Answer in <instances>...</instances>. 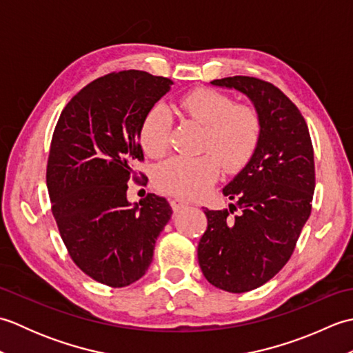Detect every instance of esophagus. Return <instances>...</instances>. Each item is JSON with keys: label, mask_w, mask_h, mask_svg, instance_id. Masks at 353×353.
I'll use <instances>...</instances> for the list:
<instances>
[{"label": "esophagus", "mask_w": 353, "mask_h": 353, "mask_svg": "<svg viewBox=\"0 0 353 353\" xmlns=\"http://www.w3.org/2000/svg\"><path fill=\"white\" fill-rule=\"evenodd\" d=\"M170 203H171L172 211H174V212H179V211H181V209H183V208L188 206V205H190V201H188V200H185V199H171V200H170Z\"/></svg>", "instance_id": "obj_1"}]
</instances>
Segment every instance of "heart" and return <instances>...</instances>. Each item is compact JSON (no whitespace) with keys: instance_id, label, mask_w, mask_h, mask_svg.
<instances>
[{"instance_id":"1","label":"heart","mask_w":353,"mask_h":353,"mask_svg":"<svg viewBox=\"0 0 353 353\" xmlns=\"http://www.w3.org/2000/svg\"><path fill=\"white\" fill-rule=\"evenodd\" d=\"M185 117L203 127L201 150L196 157H172L156 171V185L165 192L181 197H197L206 192L226 171H238L250 161L261 137L258 112L235 104L229 95L208 88H197L179 100ZM171 114L165 104H154L142 119L139 139L144 152L161 157L168 150Z\"/></svg>"}]
</instances>
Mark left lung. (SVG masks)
<instances>
[{
    "label": "left lung",
    "mask_w": 353,
    "mask_h": 353,
    "mask_svg": "<svg viewBox=\"0 0 353 353\" xmlns=\"http://www.w3.org/2000/svg\"><path fill=\"white\" fill-rule=\"evenodd\" d=\"M211 85L235 89L261 119L258 147L224 186L226 211L206 209L208 229L197 256L209 283L229 292L261 287L287 264L311 214L314 150L301 110L268 81L235 76ZM239 214L230 217V214Z\"/></svg>",
    "instance_id": "1"
}]
</instances>
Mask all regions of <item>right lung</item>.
Masks as SVG:
<instances>
[{"mask_svg": "<svg viewBox=\"0 0 353 353\" xmlns=\"http://www.w3.org/2000/svg\"><path fill=\"white\" fill-rule=\"evenodd\" d=\"M172 81L145 71L97 79L74 95L52 133L47 186L70 256L94 281L127 287L145 274L156 239L171 219L167 199L127 200L134 162L144 159L139 130Z\"/></svg>", "mask_w": 353, "mask_h": 353, "instance_id": "add662e5", "label": "right lung"}]
</instances>
